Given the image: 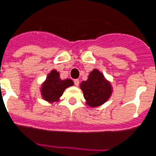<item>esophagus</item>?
Masks as SVG:
<instances>
[{
  "label": "esophagus",
  "instance_id": "esophagus-1",
  "mask_svg": "<svg viewBox=\"0 0 156 156\" xmlns=\"http://www.w3.org/2000/svg\"><path fill=\"white\" fill-rule=\"evenodd\" d=\"M74 83H75V85H76V87H78L79 84H80V81H79V80H77V79H76V80H74Z\"/></svg>",
  "mask_w": 156,
  "mask_h": 156
}]
</instances>
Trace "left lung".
<instances>
[{
    "label": "left lung",
    "instance_id": "obj_1",
    "mask_svg": "<svg viewBox=\"0 0 156 156\" xmlns=\"http://www.w3.org/2000/svg\"><path fill=\"white\" fill-rule=\"evenodd\" d=\"M80 89L87 104L90 107H98L108 101L112 94V87L109 80L98 69H94L87 80L80 83Z\"/></svg>",
    "mask_w": 156,
    "mask_h": 156
}]
</instances>
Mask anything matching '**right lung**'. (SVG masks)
<instances>
[{"instance_id":"1","label":"right lung","mask_w":156,"mask_h":156,"mask_svg":"<svg viewBox=\"0 0 156 156\" xmlns=\"http://www.w3.org/2000/svg\"><path fill=\"white\" fill-rule=\"evenodd\" d=\"M73 85V80L70 79L61 80L59 73L56 69H52L41 85V93L42 98L51 104L58 102L60 97L63 95L64 90Z\"/></svg>"}]
</instances>
